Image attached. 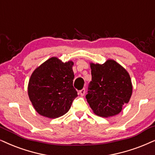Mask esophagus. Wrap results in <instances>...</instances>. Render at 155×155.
<instances>
[{
    "mask_svg": "<svg viewBox=\"0 0 155 155\" xmlns=\"http://www.w3.org/2000/svg\"><path fill=\"white\" fill-rule=\"evenodd\" d=\"M85 88H83V89H82L81 90H80L79 94L81 96H84V95H85Z\"/></svg>",
    "mask_w": 155,
    "mask_h": 155,
    "instance_id": "obj_1",
    "label": "esophagus"
}]
</instances>
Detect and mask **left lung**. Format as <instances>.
Wrapping results in <instances>:
<instances>
[{"mask_svg":"<svg viewBox=\"0 0 155 155\" xmlns=\"http://www.w3.org/2000/svg\"><path fill=\"white\" fill-rule=\"evenodd\" d=\"M92 81L86 99L93 112L101 117L116 115L130 101L132 85L129 73L113 60L90 63Z\"/></svg>","mask_w":155,"mask_h":155,"instance_id":"obj_1","label":"left lung"}]
</instances>
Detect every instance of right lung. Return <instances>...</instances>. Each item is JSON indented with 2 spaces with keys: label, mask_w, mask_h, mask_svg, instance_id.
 Listing matches in <instances>:
<instances>
[{
  "label": "right lung",
  "mask_w": 155,
  "mask_h": 155,
  "mask_svg": "<svg viewBox=\"0 0 155 155\" xmlns=\"http://www.w3.org/2000/svg\"><path fill=\"white\" fill-rule=\"evenodd\" d=\"M73 61L63 63L53 57L34 70L28 93L38 114L54 119L68 112L78 96L73 85Z\"/></svg>",
  "instance_id": "add662e5"
}]
</instances>
